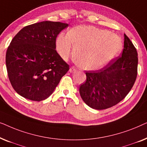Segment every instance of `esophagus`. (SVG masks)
Segmentation results:
<instances>
[{
  "instance_id": "obj_1",
  "label": "esophagus",
  "mask_w": 147,
  "mask_h": 147,
  "mask_svg": "<svg viewBox=\"0 0 147 147\" xmlns=\"http://www.w3.org/2000/svg\"><path fill=\"white\" fill-rule=\"evenodd\" d=\"M69 71L70 72V73H74V72L76 71V69L74 67H71V68H70Z\"/></svg>"
}]
</instances>
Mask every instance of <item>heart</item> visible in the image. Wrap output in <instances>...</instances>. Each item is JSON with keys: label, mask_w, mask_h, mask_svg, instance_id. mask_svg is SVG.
<instances>
[{"label": "heart", "mask_w": 147, "mask_h": 147, "mask_svg": "<svg viewBox=\"0 0 147 147\" xmlns=\"http://www.w3.org/2000/svg\"><path fill=\"white\" fill-rule=\"evenodd\" d=\"M76 63L86 70L100 69L119 53L120 38L106 30L92 26H78L56 38V50L62 59L67 60L73 52Z\"/></svg>", "instance_id": "obj_1"}]
</instances>
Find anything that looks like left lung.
<instances>
[{"instance_id":"obj_1","label":"left lung","mask_w":147,"mask_h":147,"mask_svg":"<svg viewBox=\"0 0 147 147\" xmlns=\"http://www.w3.org/2000/svg\"><path fill=\"white\" fill-rule=\"evenodd\" d=\"M122 56L97 71L86 73V82L80 87L83 101L90 108H110L126 97L137 76L138 54L136 48L124 34Z\"/></svg>"}]
</instances>
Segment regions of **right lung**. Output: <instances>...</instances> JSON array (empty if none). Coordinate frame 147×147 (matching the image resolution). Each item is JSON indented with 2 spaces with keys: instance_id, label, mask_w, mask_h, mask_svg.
I'll return each mask as SVG.
<instances>
[{
  "instance_id": "1",
  "label": "right lung",
  "mask_w": 147,
  "mask_h": 147,
  "mask_svg": "<svg viewBox=\"0 0 147 147\" xmlns=\"http://www.w3.org/2000/svg\"><path fill=\"white\" fill-rule=\"evenodd\" d=\"M68 25L53 21L32 24L12 40L6 65L11 85L20 96L33 101L47 99L69 70L55 50L57 35Z\"/></svg>"
}]
</instances>
